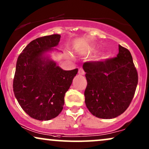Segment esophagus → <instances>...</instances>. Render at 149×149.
I'll return each mask as SVG.
<instances>
[{
	"label": "esophagus",
	"instance_id": "obj_1",
	"mask_svg": "<svg viewBox=\"0 0 149 149\" xmlns=\"http://www.w3.org/2000/svg\"><path fill=\"white\" fill-rule=\"evenodd\" d=\"M78 73H79L80 75H85V72L84 71V70L82 69H80L78 70Z\"/></svg>",
	"mask_w": 149,
	"mask_h": 149
}]
</instances>
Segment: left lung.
Instances as JSON below:
<instances>
[{
	"instance_id": "left-lung-1",
	"label": "left lung",
	"mask_w": 149,
	"mask_h": 149,
	"mask_svg": "<svg viewBox=\"0 0 149 149\" xmlns=\"http://www.w3.org/2000/svg\"><path fill=\"white\" fill-rule=\"evenodd\" d=\"M117 57L83 64L86 107L93 116L111 119L125 111L134 97L138 74L131 53L118 45Z\"/></svg>"
}]
</instances>
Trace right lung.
<instances>
[{
	"mask_svg": "<svg viewBox=\"0 0 149 149\" xmlns=\"http://www.w3.org/2000/svg\"><path fill=\"white\" fill-rule=\"evenodd\" d=\"M60 38L53 34L32 40L17 61L15 96L22 109L38 120H49L60 113L65 94L78 73V69L64 71L45 55L58 45Z\"/></svg>",
	"mask_w": 149,
	"mask_h": 149,
	"instance_id": "1",
	"label": "right lung"
}]
</instances>
